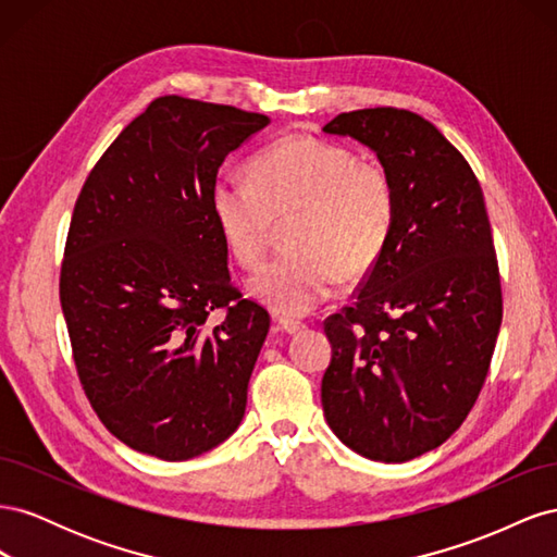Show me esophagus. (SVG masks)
<instances>
[{
  "label": "esophagus",
  "instance_id": "obj_1",
  "mask_svg": "<svg viewBox=\"0 0 557 557\" xmlns=\"http://www.w3.org/2000/svg\"><path fill=\"white\" fill-rule=\"evenodd\" d=\"M278 325H281L283 332H288V334H295L299 330H305V323H301V320H297V318H290V315H281L278 318Z\"/></svg>",
  "mask_w": 557,
  "mask_h": 557
}]
</instances>
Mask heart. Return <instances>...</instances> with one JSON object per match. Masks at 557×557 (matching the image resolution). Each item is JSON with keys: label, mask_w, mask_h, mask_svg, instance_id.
<instances>
[{"label": "heart", "mask_w": 557, "mask_h": 557, "mask_svg": "<svg viewBox=\"0 0 557 557\" xmlns=\"http://www.w3.org/2000/svg\"><path fill=\"white\" fill-rule=\"evenodd\" d=\"M250 178L221 176L211 185V213L230 256L258 264L274 221H288L293 250L264 262L248 293L269 309L305 315L336 283L372 272L393 239L397 188L391 172L358 160L348 146L288 134L248 164Z\"/></svg>", "instance_id": "b5f03b06"}]
</instances>
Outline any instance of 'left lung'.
Masks as SVG:
<instances>
[{"instance_id": "left-lung-1", "label": "left lung", "mask_w": 557, "mask_h": 557, "mask_svg": "<svg viewBox=\"0 0 557 557\" xmlns=\"http://www.w3.org/2000/svg\"><path fill=\"white\" fill-rule=\"evenodd\" d=\"M323 132L374 150L395 181L397 223L356 301L325 320L320 399L348 448L407 462L465 423L491 369L502 283L483 190L460 150L407 109L339 113Z\"/></svg>"}]
</instances>
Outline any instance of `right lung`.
Returning a JSON list of instances; mask_svg holds the SVG:
<instances>
[{
  "instance_id": "obj_1",
  "label": "right lung",
  "mask_w": 557,
  "mask_h": 557,
  "mask_svg": "<svg viewBox=\"0 0 557 557\" xmlns=\"http://www.w3.org/2000/svg\"><path fill=\"white\" fill-rule=\"evenodd\" d=\"M267 125L237 107L158 97L76 199L60 269L76 372L115 440L160 460L215 448L246 411L269 313L232 285L209 195L218 166Z\"/></svg>"
}]
</instances>
